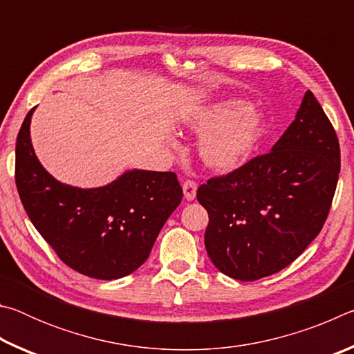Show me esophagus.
<instances>
[{
    "instance_id": "34e87169",
    "label": "esophagus",
    "mask_w": 354,
    "mask_h": 354,
    "mask_svg": "<svg viewBox=\"0 0 354 354\" xmlns=\"http://www.w3.org/2000/svg\"><path fill=\"white\" fill-rule=\"evenodd\" d=\"M196 187H198V185H196V183H195V181H192V179H185L184 184H183L184 198L187 200V201L194 200V198H195V195H196Z\"/></svg>"
}]
</instances>
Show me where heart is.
I'll return each instance as SVG.
<instances>
[{
    "label": "heart",
    "instance_id": "obj_1",
    "mask_svg": "<svg viewBox=\"0 0 354 354\" xmlns=\"http://www.w3.org/2000/svg\"><path fill=\"white\" fill-rule=\"evenodd\" d=\"M190 128L205 136L200 156L209 169L232 171L253 156L263 134V118L242 100H231L196 113Z\"/></svg>",
    "mask_w": 354,
    "mask_h": 354
}]
</instances>
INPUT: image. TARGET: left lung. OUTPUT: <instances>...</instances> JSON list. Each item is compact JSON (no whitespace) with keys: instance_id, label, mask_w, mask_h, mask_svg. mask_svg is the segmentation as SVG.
Wrapping results in <instances>:
<instances>
[{"instance_id":"obj_1","label":"left lung","mask_w":354,"mask_h":354,"mask_svg":"<svg viewBox=\"0 0 354 354\" xmlns=\"http://www.w3.org/2000/svg\"><path fill=\"white\" fill-rule=\"evenodd\" d=\"M339 173L337 134L308 91L272 151L198 187L196 198L209 215L205 245L214 266L241 281L283 270L319 236Z\"/></svg>"}]
</instances>
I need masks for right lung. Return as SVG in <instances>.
Segmentation results:
<instances>
[{"label": "right lung", "instance_id": "add662e5", "mask_svg": "<svg viewBox=\"0 0 354 354\" xmlns=\"http://www.w3.org/2000/svg\"><path fill=\"white\" fill-rule=\"evenodd\" d=\"M32 112L34 107L17 136L15 184L35 230L77 273L107 281L133 273L183 200L176 175L133 170L87 190L59 183L35 158Z\"/></svg>", "mask_w": 354, "mask_h": 354}]
</instances>
